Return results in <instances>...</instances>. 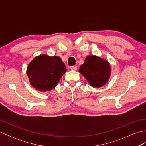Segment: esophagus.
<instances>
[{"mask_svg":"<svg viewBox=\"0 0 146 146\" xmlns=\"http://www.w3.org/2000/svg\"><path fill=\"white\" fill-rule=\"evenodd\" d=\"M70 69L71 70H73V71H76L77 70V66H72L70 67Z\"/></svg>","mask_w":146,"mask_h":146,"instance_id":"esophagus-1","label":"esophagus"}]
</instances>
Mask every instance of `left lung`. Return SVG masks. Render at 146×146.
Instances as JSON below:
<instances>
[{"label": "left lung", "mask_w": 146, "mask_h": 146, "mask_svg": "<svg viewBox=\"0 0 146 146\" xmlns=\"http://www.w3.org/2000/svg\"><path fill=\"white\" fill-rule=\"evenodd\" d=\"M79 72L85 77L93 87L105 85L109 80L111 67L108 62L97 56L89 55L84 63L80 66Z\"/></svg>", "instance_id": "1"}]
</instances>
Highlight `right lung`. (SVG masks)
<instances>
[{
  "label": "right lung",
  "instance_id": "add662e5",
  "mask_svg": "<svg viewBox=\"0 0 146 146\" xmlns=\"http://www.w3.org/2000/svg\"><path fill=\"white\" fill-rule=\"evenodd\" d=\"M66 71V68L60 57L41 54L30 62L26 73L33 88L40 92H48L58 85Z\"/></svg>",
  "mask_w": 146,
  "mask_h": 146
}]
</instances>
